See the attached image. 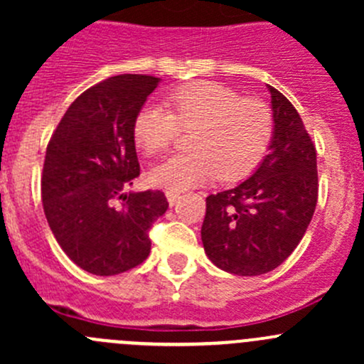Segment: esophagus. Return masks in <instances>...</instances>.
<instances>
[{
  "label": "esophagus",
  "mask_w": 364,
  "mask_h": 364,
  "mask_svg": "<svg viewBox=\"0 0 364 364\" xmlns=\"http://www.w3.org/2000/svg\"><path fill=\"white\" fill-rule=\"evenodd\" d=\"M165 196H167V200H168V204H171V205H174L176 200L179 199V193H176V192H167Z\"/></svg>",
  "instance_id": "34e87169"
}]
</instances>
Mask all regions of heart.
<instances>
[{
  "label": "heart",
  "instance_id": "heart-1",
  "mask_svg": "<svg viewBox=\"0 0 364 364\" xmlns=\"http://www.w3.org/2000/svg\"><path fill=\"white\" fill-rule=\"evenodd\" d=\"M167 109L148 104L134 119V139L146 155L167 151L190 130V153L174 155L149 171V183L167 192L204 185L216 176L234 181L259 164L273 135V112L257 98H243L218 82H196L165 98Z\"/></svg>",
  "mask_w": 364,
  "mask_h": 364
}]
</instances>
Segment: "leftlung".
Listing matches in <instances>:
<instances>
[{"label":"left lung","instance_id":"8db88e82","mask_svg":"<svg viewBox=\"0 0 364 364\" xmlns=\"http://www.w3.org/2000/svg\"><path fill=\"white\" fill-rule=\"evenodd\" d=\"M273 139L255 172L205 197L200 236L213 264L237 277L280 266L303 240L318 196L317 151L294 105L269 86Z\"/></svg>","mask_w":364,"mask_h":364}]
</instances>
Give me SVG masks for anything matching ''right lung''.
<instances>
[{"mask_svg":"<svg viewBox=\"0 0 364 364\" xmlns=\"http://www.w3.org/2000/svg\"><path fill=\"white\" fill-rule=\"evenodd\" d=\"M160 79L123 73L72 102L47 144L42 203L54 237L84 271L112 277L151 252L149 229L167 211L160 190L124 193L141 174L134 119Z\"/></svg>","mask_w":364,"mask_h":364,"instance_id":"right-lung-1","label":"right lung"}]
</instances>
